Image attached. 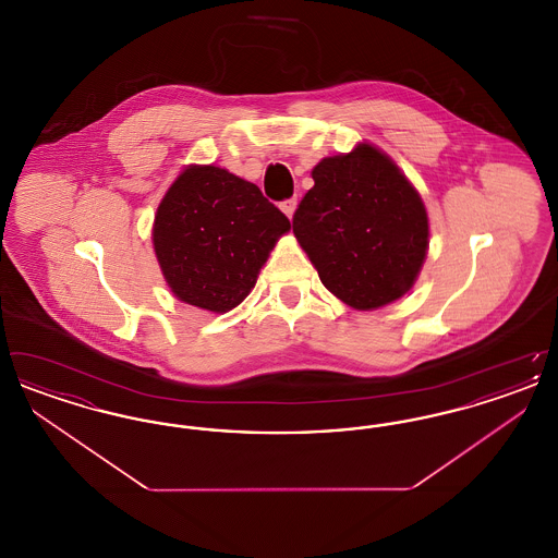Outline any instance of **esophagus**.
<instances>
[{"mask_svg": "<svg viewBox=\"0 0 558 558\" xmlns=\"http://www.w3.org/2000/svg\"><path fill=\"white\" fill-rule=\"evenodd\" d=\"M296 205H299L296 198H289V201H284V203L280 205V209H282V213H284L289 219H292V215L296 211Z\"/></svg>", "mask_w": 558, "mask_h": 558, "instance_id": "34e87169", "label": "esophagus"}]
</instances>
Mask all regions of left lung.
Instances as JSON below:
<instances>
[{
    "label": "left lung",
    "instance_id": "left-lung-1",
    "mask_svg": "<svg viewBox=\"0 0 558 558\" xmlns=\"http://www.w3.org/2000/svg\"><path fill=\"white\" fill-rule=\"evenodd\" d=\"M312 178L292 232L322 284L357 312L401 299L428 251V215L418 190L368 142L319 160Z\"/></svg>",
    "mask_w": 558,
    "mask_h": 558
}]
</instances>
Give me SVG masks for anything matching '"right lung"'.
Returning a JSON list of instances; mask_svg holds the SVG:
<instances>
[{"label": "right lung", "instance_id": "1", "mask_svg": "<svg viewBox=\"0 0 558 558\" xmlns=\"http://www.w3.org/2000/svg\"><path fill=\"white\" fill-rule=\"evenodd\" d=\"M289 230V217L255 184L223 167L187 165L160 198L153 246L173 296L226 314L253 291Z\"/></svg>", "mask_w": 558, "mask_h": 558}]
</instances>
